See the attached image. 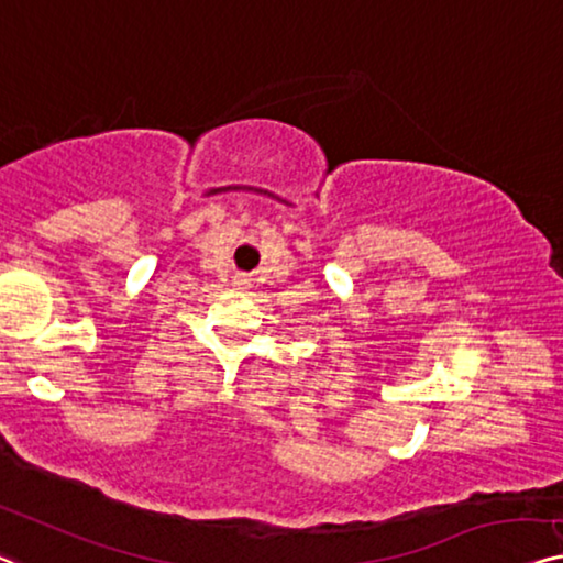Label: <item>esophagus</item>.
Segmentation results:
<instances>
[{"label": "esophagus", "instance_id": "esophagus-1", "mask_svg": "<svg viewBox=\"0 0 563 563\" xmlns=\"http://www.w3.org/2000/svg\"><path fill=\"white\" fill-rule=\"evenodd\" d=\"M242 283H247V280H242Z\"/></svg>", "mask_w": 563, "mask_h": 563}]
</instances>
